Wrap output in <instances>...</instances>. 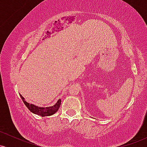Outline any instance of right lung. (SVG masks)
<instances>
[{
	"mask_svg": "<svg viewBox=\"0 0 147 147\" xmlns=\"http://www.w3.org/2000/svg\"><path fill=\"white\" fill-rule=\"evenodd\" d=\"M21 96L22 100L24 102L25 105L28 107V109L31 111L33 113L38 115L42 116V117H45V116H50L52 115L53 114H55V113L57 112L59 110V109L60 108L61 106V100L59 99L56 104L52 106H49V107H38V106H36L34 104H29L25 101V99L23 98V97L21 95Z\"/></svg>",
	"mask_w": 147,
	"mask_h": 147,
	"instance_id": "obj_1",
	"label": "right lung"
}]
</instances>
